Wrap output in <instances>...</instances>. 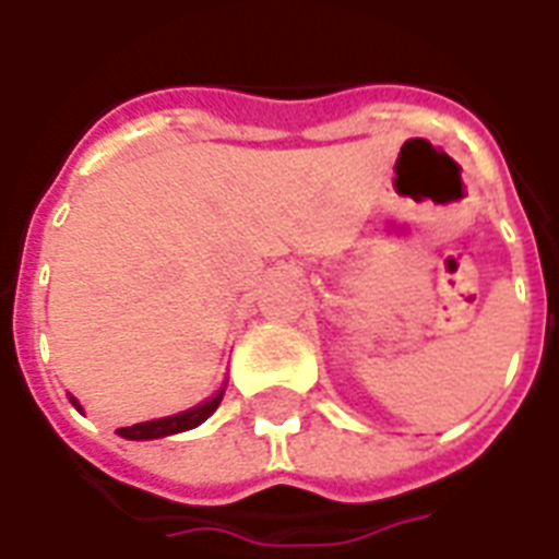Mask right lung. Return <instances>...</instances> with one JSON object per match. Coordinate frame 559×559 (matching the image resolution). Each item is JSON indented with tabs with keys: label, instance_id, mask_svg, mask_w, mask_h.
<instances>
[{
	"label": "right lung",
	"instance_id": "add662e5",
	"mask_svg": "<svg viewBox=\"0 0 559 559\" xmlns=\"http://www.w3.org/2000/svg\"><path fill=\"white\" fill-rule=\"evenodd\" d=\"M219 400H223V391H219V394H214L211 400H205L202 406L188 408V412H182V415L162 417V420H147V424L124 426V429H118V435H121V438H127V441H151V438H165V435L186 432V429L200 426L209 415H214V408L219 406Z\"/></svg>",
	"mask_w": 559,
	"mask_h": 559
}]
</instances>
